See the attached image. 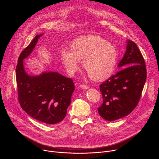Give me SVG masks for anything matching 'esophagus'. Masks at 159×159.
<instances>
[{"instance_id": "1", "label": "esophagus", "mask_w": 159, "mask_h": 159, "mask_svg": "<svg viewBox=\"0 0 159 159\" xmlns=\"http://www.w3.org/2000/svg\"><path fill=\"white\" fill-rule=\"evenodd\" d=\"M80 87L82 88V89H89V87L86 85H84V84H80Z\"/></svg>"}]
</instances>
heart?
<instances>
[{
	"label": "heart",
	"mask_w": 159,
	"mask_h": 159,
	"mask_svg": "<svg viewBox=\"0 0 159 159\" xmlns=\"http://www.w3.org/2000/svg\"><path fill=\"white\" fill-rule=\"evenodd\" d=\"M61 60L69 75L79 69L80 60L89 77L95 80H104L114 72L118 60L115 47L97 35H86L76 38L71 50L64 48Z\"/></svg>",
	"instance_id": "heart-1"
}]
</instances>
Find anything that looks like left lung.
Listing matches in <instances>:
<instances>
[{
  "mask_svg": "<svg viewBox=\"0 0 159 159\" xmlns=\"http://www.w3.org/2000/svg\"><path fill=\"white\" fill-rule=\"evenodd\" d=\"M118 66L121 69L99 85L103 102L98 108V112L109 121L132 112L140 101L147 79L144 58L137 45L129 39Z\"/></svg>",
  "mask_w": 159,
  "mask_h": 159,
  "instance_id": "1",
  "label": "left lung"
}]
</instances>
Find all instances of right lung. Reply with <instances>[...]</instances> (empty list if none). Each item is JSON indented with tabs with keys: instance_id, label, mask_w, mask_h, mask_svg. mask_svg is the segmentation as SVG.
I'll use <instances>...</instances> for the list:
<instances>
[{
	"instance_id": "add662e5",
	"label": "right lung",
	"mask_w": 159,
	"mask_h": 159,
	"mask_svg": "<svg viewBox=\"0 0 159 159\" xmlns=\"http://www.w3.org/2000/svg\"><path fill=\"white\" fill-rule=\"evenodd\" d=\"M43 34L36 35L19 55L16 66L18 100L22 109L31 117L54 125L65 117L75 86L72 79L58 72H45L37 76L26 72L23 60L33 52Z\"/></svg>"
}]
</instances>
